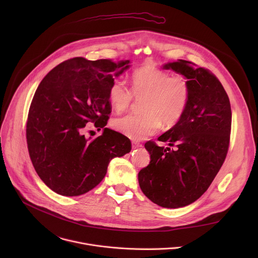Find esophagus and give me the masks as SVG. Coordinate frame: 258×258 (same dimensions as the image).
I'll list each match as a JSON object with an SVG mask.
<instances>
[{"instance_id":"obj_1","label":"esophagus","mask_w":258,"mask_h":258,"mask_svg":"<svg viewBox=\"0 0 258 258\" xmlns=\"http://www.w3.org/2000/svg\"><path fill=\"white\" fill-rule=\"evenodd\" d=\"M132 145H133V148H134V149L140 148V147H142V144H140V143H138V142H133Z\"/></svg>"}]
</instances>
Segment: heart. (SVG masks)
Masks as SVG:
<instances>
[{"mask_svg": "<svg viewBox=\"0 0 258 258\" xmlns=\"http://www.w3.org/2000/svg\"><path fill=\"white\" fill-rule=\"evenodd\" d=\"M132 91L117 79L108 91L109 101L115 111L122 112L136 99L144 98L143 114H128L113 120V127L134 141H141L156 134L161 122L172 126L182 117L190 100V85L181 76L170 77L167 72L145 65L132 75Z\"/></svg>", "mask_w": 258, "mask_h": 258, "instance_id": "obj_1", "label": "heart"}]
</instances>
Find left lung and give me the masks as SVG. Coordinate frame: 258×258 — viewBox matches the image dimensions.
Returning a JSON list of instances; mask_svg holds the SVG:
<instances>
[{
    "label": "left lung",
    "mask_w": 258,
    "mask_h": 258,
    "mask_svg": "<svg viewBox=\"0 0 258 258\" xmlns=\"http://www.w3.org/2000/svg\"><path fill=\"white\" fill-rule=\"evenodd\" d=\"M192 65L186 60L163 65L188 80L190 100L178 122L158 138L175 149L146 143L151 160L138 174L146 197L165 208L183 207L199 199L222 167L229 149V97L209 70Z\"/></svg>",
    "instance_id": "1"
}]
</instances>
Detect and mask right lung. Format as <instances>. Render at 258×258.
I'll return each mask as SVG.
<instances>
[{
	"label": "right lung",
	"instance_id": "1",
	"mask_svg": "<svg viewBox=\"0 0 258 258\" xmlns=\"http://www.w3.org/2000/svg\"><path fill=\"white\" fill-rule=\"evenodd\" d=\"M130 60H66L36 89L28 112L26 140L41 179L62 196L83 195L101 182L112 158L131 152V141L104 127L111 112L108 91L130 68ZM104 128L96 139L85 137L86 123Z\"/></svg>",
	"mask_w": 258,
	"mask_h": 258
}]
</instances>
